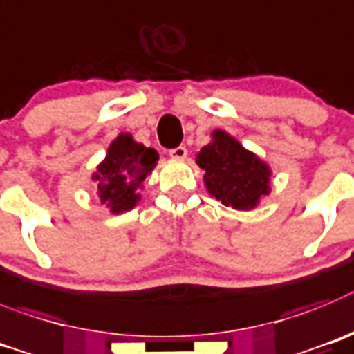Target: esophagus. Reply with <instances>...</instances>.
<instances>
[{"label": "esophagus", "instance_id": "obj_1", "mask_svg": "<svg viewBox=\"0 0 354 354\" xmlns=\"http://www.w3.org/2000/svg\"><path fill=\"white\" fill-rule=\"evenodd\" d=\"M169 155L173 158H178V160H183L187 157V148L185 146H176V148L169 149Z\"/></svg>", "mask_w": 354, "mask_h": 354}]
</instances>
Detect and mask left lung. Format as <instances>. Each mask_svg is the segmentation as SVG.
<instances>
[{
    "label": "left lung",
    "instance_id": "1",
    "mask_svg": "<svg viewBox=\"0 0 354 354\" xmlns=\"http://www.w3.org/2000/svg\"><path fill=\"white\" fill-rule=\"evenodd\" d=\"M212 136L213 141L197 155L208 192L234 209L256 208L261 197L270 192V167L229 133L215 130Z\"/></svg>",
    "mask_w": 354,
    "mask_h": 354
}]
</instances>
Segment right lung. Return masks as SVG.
Instances as JSON below:
<instances>
[{
  "label": "right lung",
  "instance_id": "right-lung-1",
  "mask_svg": "<svg viewBox=\"0 0 354 354\" xmlns=\"http://www.w3.org/2000/svg\"><path fill=\"white\" fill-rule=\"evenodd\" d=\"M157 160V149L139 145L130 133L118 136L93 176L102 205L109 206L113 213L132 209L141 199L138 189H141Z\"/></svg>",
  "mask_w": 354,
  "mask_h": 354
}]
</instances>
